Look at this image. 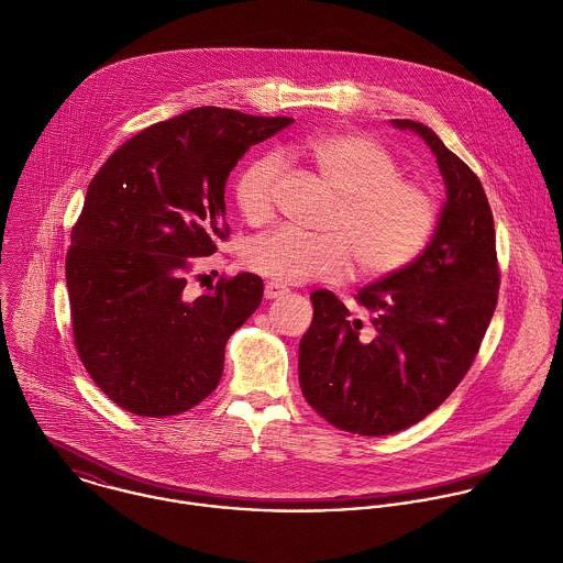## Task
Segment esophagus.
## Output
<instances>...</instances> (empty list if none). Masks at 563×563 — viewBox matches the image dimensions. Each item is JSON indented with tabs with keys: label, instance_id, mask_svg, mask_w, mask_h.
<instances>
[{
	"label": "esophagus",
	"instance_id": "1",
	"mask_svg": "<svg viewBox=\"0 0 563 563\" xmlns=\"http://www.w3.org/2000/svg\"><path fill=\"white\" fill-rule=\"evenodd\" d=\"M285 294H287V287H283V285H278V283H267V285H265V298H267V300L280 298V296H285Z\"/></svg>",
	"mask_w": 563,
	"mask_h": 563
}]
</instances>
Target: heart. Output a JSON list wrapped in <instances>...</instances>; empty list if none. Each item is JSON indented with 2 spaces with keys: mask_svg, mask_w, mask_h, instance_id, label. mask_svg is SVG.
Returning a JSON list of instances; mask_svg holds the SVG:
<instances>
[{
  "mask_svg": "<svg viewBox=\"0 0 563 563\" xmlns=\"http://www.w3.org/2000/svg\"><path fill=\"white\" fill-rule=\"evenodd\" d=\"M340 197L327 234L278 228L245 247V265L280 285L340 278L351 256L362 276L406 267L426 245L437 208L426 188L401 179L397 159L379 142L357 133H313L294 144ZM280 162L263 155L234 181L241 214L258 223L272 212Z\"/></svg>",
  "mask_w": 563,
  "mask_h": 563,
  "instance_id": "1",
  "label": "heart"
}]
</instances>
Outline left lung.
I'll return each mask as SVG.
<instances>
[{"label":"left lung","mask_w":563,"mask_h":563,"mask_svg":"<svg viewBox=\"0 0 563 563\" xmlns=\"http://www.w3.org/2000/svg\"><path fill=\"white\" fill-rule=\"evenodd\" d=\"M430 146L445 203L423 254L366 285L360 320L329 289L311 294L313 320L300 340L307 404L331 426L384 437L434 412L467 375L494 318L500 272L494 214L474 170L415 120H393Z\"/></svg>","instance_id":"1"}]
</instances>
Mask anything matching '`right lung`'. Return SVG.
Returning a JSON list of instances; mask_svg holds the SVG:
<instances>
[{
	"label": "right lung",
	"instance_id": "obj_1",
	"mask_svg": "<svg viewBox=\"0 0 563 563\" xmlns=\"http://www.w3.org/2000/svg\"><path fill=\"white\" fill-rule=\"evenodd\" d=\"M291 122L197 107L133 135L89 181L65 258L74 344L122 410L175 417L217 388L263 280L243 272L190 296L186 274L228 239L230 170Z\"/></svg>",
	"mask_w": 563,
	"mask_h": 563
}]
</instances>
